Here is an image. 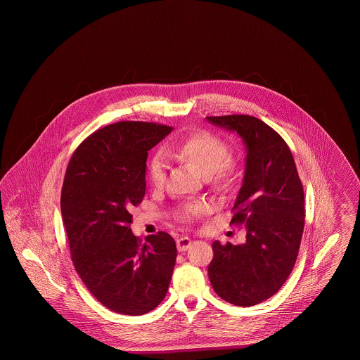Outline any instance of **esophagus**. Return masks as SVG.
Instances as JSON below:
<instances>
[{"mask_svg": "<svg viewBox=\"0 0 360 360\" xmlns=\"http://www.w3.org/2000/svg\"><path fill=\"white\" fill-rule=\"evenodd\" d=\"M190 245H191V239L190 238L182 236V238L176 239V248H178L179 252H185Z\"/></svg>", "mask_w": 360, "mask_h": 360, "instance_id": "esophagus-1", "label": "esophagus"}]
</instances>
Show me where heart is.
<instances>
[{
	"mask_svg": "<svg viewBox=\"0 0 360 360\" xmlns=\"http://www.w3.org/2000/svg\"><path fill=\"white\" fill-rule=\"evenodd\" d=\"M165 153L178 160L193 165L219 190H229L235 185L239 174V165L229 158V144L210 132H197L181 140L179 143L165 147ZM167 174V160L158 153L148 165L150 181L154 186H162ZM209 206L202 201L188 204L182 212V219L191 220L207 213Z\"/></svg>",
	"mask_w": 360,
	"mask_h": 360,
	"instance_id": "1",
	"label": "heart"
}]
</instances>
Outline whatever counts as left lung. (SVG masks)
I'll return each instance as SVG.
<instances>
[{
    "mask_svg": "<svg viewBox=\"0 0 360 360\" xmlns=\"http://www.w3.org/2000/svg\"><path fill=\"white\" fill-rule=\"evenodd\" d=\"M206 119L236 132L247 150L231 220L245 226V243L216 240L207 275L224 301L252 307L274 295L295 264L305 225L304 188L289 146L266 122L248 115Z\"/></svg>",
    "mask_w": 360,
    "mask_h": 360,
    "instance_id": "obj_1",
    "label": "left lung"
}]
</instances>
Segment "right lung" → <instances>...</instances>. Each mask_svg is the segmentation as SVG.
<instances>
[{
    "instance_id": "obj_1",
    "label": "right lung",
    "mask_w": 360,
    "mask_h": 360,
    "mask_svg": "<svg viewBox=\"0 0 360 360\" xmlns=\"http://www.w3.org/2000/svg\"><path fill=\"white\" fill-rule=\"evenodd\" d=\"M172 131L143 121L106 125L78 146L65 175L60 210L72 264L96 300L120 314L154 310L172 281V236L141 243L129 226V209L146 194L148 151Z\"/></svg>"
}]
</instances>
